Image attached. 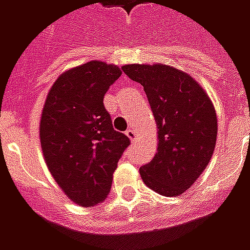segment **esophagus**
Here are the masks:
<instances>
[{"mask_svg":"<svg viewBox=\"0 0 250 250\" xmlns=\"http://www.w3.org/2000/svg\"><path fill=\"white\" fill-rule=\"evenodd\" d=\"M125 135L128 136V138H130L131 141L134 142V141H135V139H136V131H135V130H131V128H130V130L125 131Z\"/></svg>","mask_w":250,"mask_h":250,"instance_id":"esophagus-1","label":"esophagus"}]
</instances>
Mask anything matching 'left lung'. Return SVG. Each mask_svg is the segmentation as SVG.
Instances as JSON below:
<instances>
[{
	"label": "left lung",
	"mask_w": 250,
	"mask_h": 250,
	"mask_svg": "<svg viewBox=\"0 0 250 250\" xmlns=\"http://www.w3.org/2000/svg\"><path fill=\"white\" fill-rule=\"evenodd\" d=\"M127 76L141 83L157 122L158 148L139 168L146 186L177 197L193 186L214 152L217 115L198 82L165 64H128Z\"/></svg>",
	"instance_id": "1"
}]
</instances>
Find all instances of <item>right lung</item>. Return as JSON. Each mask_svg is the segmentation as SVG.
Instances as JSON below:
<instances>
[{
	"mask_svg": "<svg viewBox=\"0 0 250 250\" xmlns=\"http://www.w3.org/2000/svg\"><path fill=\"white\" fill-rule=\"evenodd\" d=\"M122 75L92 60L62 72L46 95L40 119L42 155L68 198L91 208L107 198L130 139L112 127L103 99Z\"/></svg>",
	"mask_w": 250,
	"mask_h": 250,
	"instance_id": "1",
	"label": "right lung"
}]
</instances>
